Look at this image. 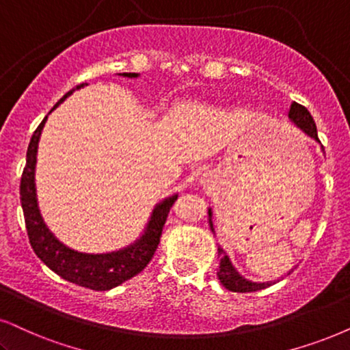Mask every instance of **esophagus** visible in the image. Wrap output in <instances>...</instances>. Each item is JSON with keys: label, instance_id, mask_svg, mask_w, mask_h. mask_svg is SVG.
Here are the masks:
<instances>
[{"label": "esophagus", "instance_id": "1", "mask_svg": "<svg viewBox=\"0 0 350 350\" xmlns=\"http://www.w3.org/2000/svg\"><path fill=\"white\" fill-rule=\"evenodd\" d=\"M200 184H203V185H206V184H208V179H206V176H203V178L200 179Z\"/></svg>", "mask_w": 350, "mask_h": 350}]
</instances>
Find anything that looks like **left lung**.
I'll return each mask as SVG.
<instances>
[{
    "label": "left lung",
    "mask_w": 350,
    "mask_h": 350,
    "mask_svg": "<svg viewBox=\"0 0 350 350\" xmlns=\"http://www.w3.org/2000/svg\"><path fill=\"white\" fill-rule=\"evenodd\" d=\"M287 116H289L291 121H293L295 126H297L299 129L304 132L305 135H308L310 139L317 140V142H320V140H318L315 121H313L312 114L308 113V109L305 108V106L295 103V101H294V103L291 105L289 114H287ZM211 218H213V213H211V208H208V224H210L211 232L215 234L213 219H211ZM218 255H219L221 260H219L218 273H216V274H218V280H219L221 284L226 287L228 291H232V293H255V291H262V289H265V287L273 284V281L254 282V281L245 280V278L242 276V274L232 267L231 260H229L226 252L221 249V247H218Z\"/></svg>",
    "instance_id": "obj_1"
}]
</instances>
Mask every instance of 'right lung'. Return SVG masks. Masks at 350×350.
<instances>
[{"label":"right lung","mask_w":350,"mask_h":350,"mask_svg":"<svg viewBox=\"0 0 350 350\" xmlns=\"http://www.w3.org/2000/svg\"><path fill=\"white\" fill-rule=\"evenodd\" d=\"M122 77L135 79L137 72H122ZM87 83H81L72 90H69L63 98L53 106L57 108L63 101L72 95V92L79 90ZM51 109V111H53ZM50 111V113H51ZM48 116H45L40 126L35 129L27 148V163L21 178V203L24 210L25 228H27L30 245L40 260L46 265L51 271L63 280L74 282V284L87 287L92 291H109L113 287L122 284L124 281L131 280L147 267L150 260L160 244L163 226H165L167 213L178 196L165 198L153 208L144 234L134 244L124 247L109 254H83L74 249H69L63 242L57 241L43 221L40 215L37 202V189H35V165H37V152L40 135L45 126Z\"/></svg>","instance_id":"obj_1"}]
</instances>
